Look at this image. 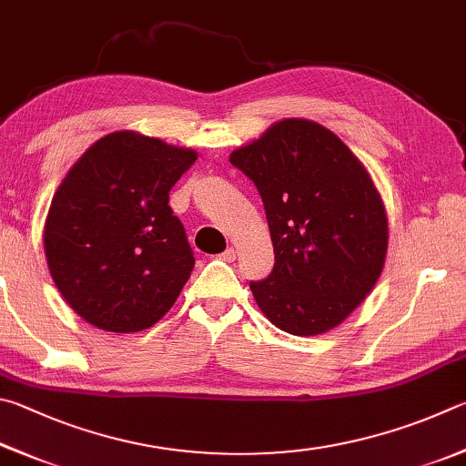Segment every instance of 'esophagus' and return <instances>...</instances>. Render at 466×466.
I'll list each match as a JSON object with an SVG mask.
<instances>
[{"mask_svg":"<svg viewBox=\"0 0 466 466\" xmlns=\"http://www.w3.org/2000/svg\"><path fill=\"white\" fill-rule=\"evenodd\" d=\"M218 258H220V259H225V262H233V259L238 258V251H235L233 248H228V249H225L223 254H220Z\"/></svg>","mask_w":466,"mask_h":466,"instance_id":"obj_1","label":"esophagus"}]
</instances>
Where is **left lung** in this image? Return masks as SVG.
Wrapping results in <instances>:
<instances>
[{"mask_svg": "<svg viewBox=\"0 0 466 466\" xmlns=\"http://www.w3.org/2000/svg\"><path fill=\"white\" fill-rule=\"evenodd\" d=\"M262 196L274 270L249 282L268 321L321 336L374 289L389 246L385 204L369 169L319 122L284 118L228 155Z\"/></svg>", "mask_w": 466, "mask_h": 466, "instance_id": "8db88e82", "label": "left lung"}]
</instances>
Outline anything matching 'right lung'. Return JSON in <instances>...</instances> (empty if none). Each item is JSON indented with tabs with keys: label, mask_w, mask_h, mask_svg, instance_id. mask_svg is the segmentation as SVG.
<instances>
[{
	"label": "right lung",
	"mask_w": 466,
	"mask_h": 466,
	"mask_svg": "<svg viewBox=\"0 0 466 466\" xmlns=\"http://www.w3.org/2000/svg\"><path fill=\"white\" fill-rule=\"evenodd\" d=\"M196 157L194 149L116 130L73 163L43 239L55 287L81 319L104 331H143L176 303L194 256L167 202Z\"/></svg>",
	"instance_id": "add662e5"
}]
</instances>
